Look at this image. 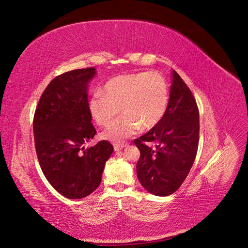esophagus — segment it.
Segmentation results:
<instances>
[{
  "mask_svg": "<svg viewBox=\"0 0 248 248\" xmlns=\"http://www.w3.org/2000/svg\"><path fill=\"white\" fill-rule=\"evenodd\" d=\"M127 146H128V144H127V142H120V144H114V149H115V151L116 152H119V151H121L122 149H124V148H126Z\"/></svg>",
  "mask_w": 248,
  "mask_h": 248,
  "instance_id": "obj_1",
  "label": "esophagus"
}]
</instances>
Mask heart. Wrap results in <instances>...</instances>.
<instances>
[{
    "label": "heart",
    "instance_id": "b5f03b06",
    "mask_svg": "<svg viewBox=\"0 0 248 248\" xmlns=\"http://www.w3.org/2000/svg\"><path fill=\"white\" fill-rule=\"evenodd\" d=\"M170 102L167 79L158 72L123 74L107 81L103 91L95 92L89 100V111L99 126H108L102 137L111 141H122L140 128L151 129L166 115Z\"/></svg>",
    "mask_w": 248,
    "mask_h": 248
}]
</instances>
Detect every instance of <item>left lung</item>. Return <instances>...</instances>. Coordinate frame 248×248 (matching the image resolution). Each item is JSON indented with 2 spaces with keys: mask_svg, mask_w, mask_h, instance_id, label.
<instances>
[{
  "mask_svg": "<svg viewBox=\"0 0 248 248\" xmlns=\"http://www.w3.org/2000/svg\"><path fill=\"white\" fill-rule=\"evenodd\" d=\"M199 132L196 99L183 79L172 70L166 115L152 129L134 140L140 151L137 174L147 191L167 197L182 185L196 159Z\"/></svg>",
  "mask_w": 248,
  "mask_h": 248,
  "instance_id": "8db88e82",
  "label": "left lung"
}]
</instances>
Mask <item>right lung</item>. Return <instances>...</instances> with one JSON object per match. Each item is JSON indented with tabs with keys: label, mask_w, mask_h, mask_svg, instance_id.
<instances>
[{
	"label": "right lung",
	"mask_w": 248,
	"mask_h": 248,
	"mask_svg": "<svg viewBox=\"0 0 248 248\" xmlns=\"http://www.w3.org/2000/svg\"><path fill=\"white\" fill-rule=\"evenodd\" d=\"M96 69H76L52 79L35 110L33 129L37 157L49 184L62 196L78 200L101 182L114 148L108 140L85 144L96 134L89 111L88 87Z\"/></svg>",
	"instance_id": "obj_1"
}]
</instances>
